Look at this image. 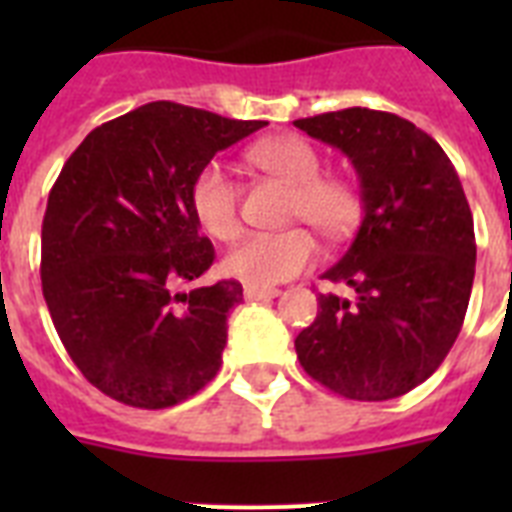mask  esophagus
I'll list each match as a JSON object with an SVG mask.
<instances>
[{
    "label": "esophagus",
    "instance_id": "obj_1",
    "mask_svg": "<svg viewBox=\"0 0 512 512\" xmlns=\"http://www.w3.org/2000/svg\"><path fill=\"white\" fill-rule=\"evenodd\" d=\"M279 295V289L273 287H244V297H247V300H273V297Z\"/></svg>",
    "mask_w": 512,
    "mask_h": 512
}]
</instances>
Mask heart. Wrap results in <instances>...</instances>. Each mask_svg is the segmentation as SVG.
Here are the masks:
<instances>
[{
    "label": "heart",
    "mask_w": 512,
    "mask_h": 512,
    "mask_svg": "<svg viewBox=\"0 0 512 512\" xmlns=\"http://www.w3.org/2000/svg\"><path fill=\"white\" fill-rule=\"evenodd\" d=\"M249 162L281 183L292 185L289 220H305L324 236H345L358 223L361 199L356 185L340 175H321V154L297 135L257 140L247 151ZM191 209L201 228L217 241H233L241 231L239 188L220 164H207L191 185ZM319 244L308 228L252 233L225 257V273L247 287H273L295 279L316 263Z\"/></svg>",
    "instance_id": "1"
}]
</instances>
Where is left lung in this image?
<instances>
[{"label":"left lung","instance_id":"obj_1","mask_svg":"<svg viewBox=\"0 0 512 512\" xmlns=\"http://www.w3.org/2000/svg\"><path fill=\"white\" fill-rule=\"evenodd\" d=\"M356 167L364 220L324 273L350 297L319 295L295 340L305 372L353 401H388L436 372L460 335L476 276V233L444 148L401 116L342 108L297 119Z\"/></svg>","mask_w":512,"mask_h":512}]
</instances>
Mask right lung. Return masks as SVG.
<instances>
[{"label": "right lung", "mask_w": 512, "mask_h": 512, "mask_svg": "<svg viewBox=\"0 0 512 512\" xmlns=\"http://www.w3.org/2000/svg\"><path fill=\"white\" fill-rule=\"evenodd\" d=\"M265 124L156 100L95 127L63 164L42 223V292L71 361L106 396L167 409L223 364L244 295L233 279L180 292L215 260L191 185Z\"/></svg>", "instance_id": "1"}]
</instances>
